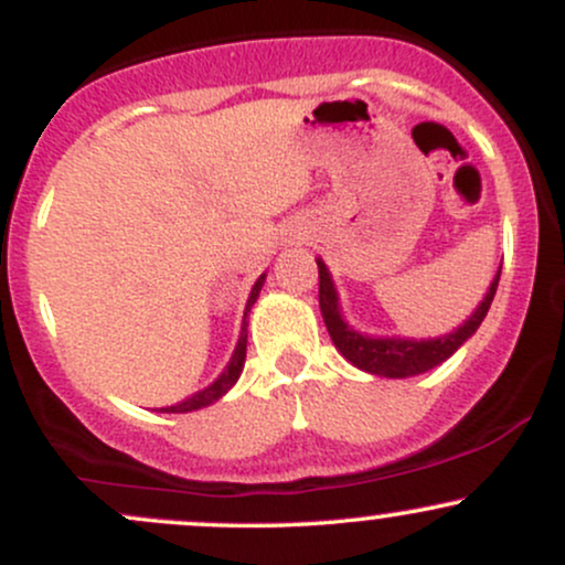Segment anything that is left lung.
Wrapping results in <instances>:
<instances>
[{
	"instance_id": "obj_1",
	"label": "left lung",
	"mask_w": 565,
	"mask_h": 565,
	"mask_svg": "<svg viewBox=\"0 0 565 565\" xmlns=\"http://www.w3.org/2000/svg\"><path fill=\"white\" fill-rule=\"evenodd\" d=\"M319 263V305L323 323H327V332L332 337L334 348L353 366L364 369L369 374H377V377H414V374L430 372L433 366L444 364L449 355L459 350L462 342H468L476 329L481 327V321L489 313L491 300L497 295V284L502 268L497 270L494 281H491L489 291H486L483 302L472 310V316L454 332L436 337V340H404V337H369L350 329L340 316V300H337V289L332 276H329L327 265Z\"/></svg>"
}]
</instances>
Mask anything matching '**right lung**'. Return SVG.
<instances>
[{
  "label": "right lung",
  "mask_w": 565,
  "mask_h": 565,
  "mask_svg": "<svg viewBox=\"0 0 565 565\" xmlns=\"http://www.w3.org/2000/svg\"><path fill=\"white\" fill-rule=\"evenodd\" d=\"M263 284H265V274H263L260 278H257V281H255V287H252V291H249V300H246V310H244L242 337H238V345H236V350H233V355H231L228 366H225V372L220 374V377H217L215 382H212L210 387H204V391H199L196 395H191V398L180 401V404H174V406H167V408H161V412H170V414H185V412H196V408H204V406L215 404L217 398H223V395L228 393L233 385H236L238 374H242V369H244V359H246V316H249L252 305H255V302H257V297H260V289H263Z\"/></svg>",
  "instance_id": "obj_1"
}]
</instances>
